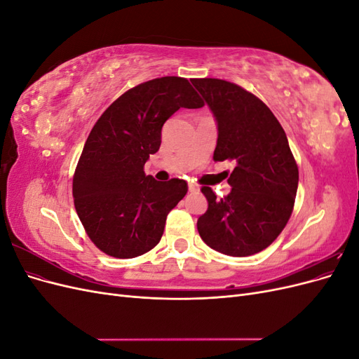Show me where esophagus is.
<instances>
[{
	"label": "esophagus",
	"instance_id": "esophagus-1",
	"mask_svg": "<svg viewBox=\"0 0 359 359\" xmlns=\"http://www.w3.org/2000/svg\"><path fill=\"white\" fill-rule=\"evenodd\" d=\"M189 191H191V193H198L199 191V187L196 186V184H189Z\"/></svg>",
	"mask_w": 359,
	"mask_h": 359
}]
</instances>
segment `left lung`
I'll use <instances>...</instances> for the list:
<instances>
[{"label": "left lung", "instance_id": "1", "mask_svg": "<svg viewBox=\"0 0 359 359\" xmlns=\"http://www.w3.org/2000/svg\"><path fill=\"white\" fill-rule=\"evenodd\" d=\"M191 83L219 128L214 160L235 161L227 196L202 187L208 210L198 219L199 235L223 255H256L285 229L295 203L298 166L286 133L269 107L240 85L212 78Z\"/></svg>", "mask_w": 359, "mask_h": 359}]
</instances>
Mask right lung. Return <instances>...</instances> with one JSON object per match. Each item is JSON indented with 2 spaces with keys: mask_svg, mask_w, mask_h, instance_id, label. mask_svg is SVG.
<instances>
[{
  "mask_svg": "<svg viewBox=\"0 0 359 359\" xmlns=\"http://www.w3.org/2000/svg\"><path fill=\"white\" fill-rule=\"evenodd\" d=\"M202 106L187 79L165 76L126 91L97 119L74 170L73 199L103 253L130 259L158 244L168 214L189 187L180 178L156 181L144 166L160 148L166 119L180 107Z\"/></svg>",
  "mask_w": 359,
  "mask_h": 359,
  "instance_id": "obj_1",
  "label": "right lung"
}]
</instances>
